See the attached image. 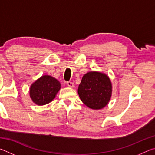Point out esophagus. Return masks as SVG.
Returning a JSON list of instances; mask_svg holds the SVG:
<instances>
[{
	"instance_id": "1",
	"label": "esophagus",
	"mask_w": 155,
	"mask_h": 155,
	"mask_svg": "<svg viewBox=\"0 0 155 155\" xmlns=\"http://www.w3.org/2000/svg\"><path fill=\"white\" fill-rule=\"evenodd\" d=\"M67 85H68V87H74V84L72 83V82H70V81H68Z\"/></svg>"
}]
</instances>
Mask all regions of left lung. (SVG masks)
Segmentation results:
<instances>
[{
    "mask_svg": "<svg viewBox=\"0 0 155 155\" xmlns=\"http://www.w3.org/2000/svg\"><path fill=\"white\" fill-rule=\"evenodd\" d=\"M78 94L81 101L89 108L94 110L103 109L111 98V81L104 73L87 72L78 85Z\"/></svg>",
    "mask_w": 155,
    "mask_h": 155,
    "instance_id": "8db88e82",
    "label": "left lung"
}]
</instances>
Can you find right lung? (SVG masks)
I'll return each instance as SVG.
<instances>
[{"label":"right lung","mask_w":155,"mask_h":155,"mask_svg":"<svg viewBox=\"0 0 155 155\" xmlns=\"http://www.w3.org/2000/svg\"><path fill=\"white\" fill-rule=\"evenodd\" d=\"M61 89V83L55 78L49 75H43L31 85L30 98L37 105L48 104L55 98Z\"/></svg>","instance_id":"1"}]
</instances>
